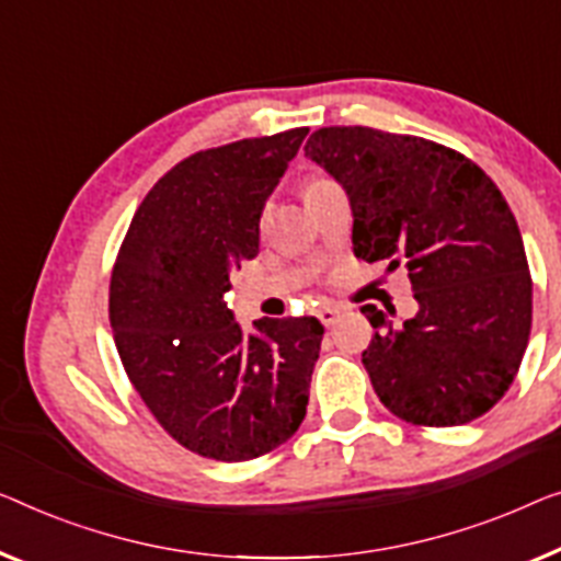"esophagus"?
<instances>
[{"label": "esophagus", "mask_w": 561, "mask_h": 561, "mask_svg": "<svg viewBox=\"0 0 561 561\" xmlns=\"http://www.w3.org/2000/svg\"><path fill=\"white\" fill-rule=\"evenodd\" d=\"M340 314H342V307H337V305H324V307H320V312H317V317H320V322L324 324V328H332V324L340 320Z\"/></svg>", "instance_id": "34e87169"}]
</instances>
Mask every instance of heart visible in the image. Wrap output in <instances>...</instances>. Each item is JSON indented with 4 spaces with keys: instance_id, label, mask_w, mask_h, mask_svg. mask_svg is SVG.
<instances>
[{
    "instance_id": "1",
    "label": "heart",
    "mask_w": 561,
    "mask_h": 561,
    "mask_svg": "<svg viewBox=\"0 0 561 561\" xmlns=\"http://www.w3.org/2000/svg\"><path fill=\"white\" fill-rule=\"evenodd\" d=\"M322 183H328V179H322V175H314V179H309V181L305 183V194H307V191L317 188V186H322Z\"/></svg>"
}]
</instances>
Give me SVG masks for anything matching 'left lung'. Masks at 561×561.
Here are the masks:
<instances>
[{
  "label": "left lung",
  "mask_w": 561,
  "mask_h": 561,
  "mask_svg": "<svg viewBox=\"0 0 561 561\" xmlns=\"http://www.w3.org/2000/svg\"><path fill=\"white\" fill-rule=\"evenodd\" d=\"M305 156L345 188L355 256L411 279V320L360 309L378 330L363 365L380 403L436 428L491 411L531 330L524 241L496 183L458 150L363 125L314 130Z\"/></svg>",
  "instance_id": "1"
}]
</instances>
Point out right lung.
Returning <instances> with one entry per match:
<instances>
[{
    "instance_id": "add662e5",
    "label": "right lung",
    "mask_w": 561,
    "mask_h": 561,
    "mask_svg": "<svg viewBox=\"0 0 561 561\" xmlns=\"http://www.w3.org/2000/svg\"><path fill=\"white\" fill-rule=\"evenodd\" d=\"M309 128L198 150L148 191L111 277V328L148 411L183 448L239 463L305 421L324 328L259 320L247 334L224 295L259 254V219Z\"/></svg>"
}]
</instances>
